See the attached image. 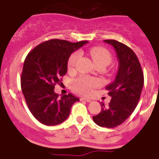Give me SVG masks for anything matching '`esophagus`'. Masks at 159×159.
I'll return each instance as SVG.
<instances>
[{
	"mask_svg": "<svg viewBox=\"0 0 159 159\" xmlns=\"http://www.w3.org/2000/svg\"><path fill=\"white\" fill-rule=\"evenodd\" d=\"M81 100H84V101H87V102H91V99L90 98H85V97H82L81 98Z\"/></svg>",
	"mask_w": 159,
	"mask_h": 159,
	"instance_id": "obj_1",
	"label": "esophagus"
}]
</instances>
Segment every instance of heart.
Masks as SVG:
<instances>
[{
  "mask_svg": "<svg viewBox=\"0 0 159 159\" xmlns=\"http://www.w3.org/2000/svg\"><path fill=\"white\" fill-rule=\"evenodd\" d=\"M90 56L95 62V64L98 66H103L106 67L108 65L110 64L112 61V56L108 50L103 47H93L90 51ZM80 53H73L69 58L68 61V66L70 69H73L76 66L77 61L79 60ZM100 85L99 80L90 77V76H83L76 78L72 82V88L76 92L81 94L89 95L93 91V89Z\"/></svg>",
  "mask_w": 159,
  "mask_h": 159,
  "instance_id": "b5f03b06",
  "label": "heart"
}]
</instances>
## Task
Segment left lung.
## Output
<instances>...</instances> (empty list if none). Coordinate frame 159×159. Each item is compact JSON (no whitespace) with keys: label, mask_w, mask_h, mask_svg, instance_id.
<instances>
[{"label":"left lung","mask_w":159,"mask_h":159,"mask_svg":"<svg viewBox=\"0 0 159 159\" xmlns=\"http://www.w3.org/2000/svg\"><path fill=\"white\" fill-rule=\"evenodd\" d=\"M114 47L118 58L119 68L115 81L105 87L112 98L108 108L102 103L101 112L93 117L101 127L114 128L121 125L133 113L139 102L144 76L136 54L124 43L114 40H103Z\"/></svg>","instance_id":"left-lung-1"}]
</instances>
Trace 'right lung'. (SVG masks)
Returning a JSON list of instances; mask_svg holds the SVG:
<instances>
[{
    "label": "right lung",
    "instance_id": "right-lung-1",
    "mask_svg": "<svg viewBox=\"0 0 159 159\" xmlns=\"http://www.w3.org/2000/svg\"><path fill=\"white\" fill-rule=\"evenodd\" d=\"M87 43L50 39L28 54L23 64L21 88L30 112L42 124L56 125L64 122L72 104L79 101L71 93L59 98L54 89L67 71L71 53Z\"/></svg>",
    "mask_w": 159,
    "mask_h": 159
}]
</instances>
